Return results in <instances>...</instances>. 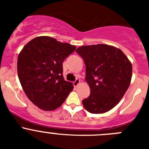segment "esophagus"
I'll list each match as a JSON object with an SVG mask.
<instances>
[{
	"label": "esophagus",
	"instance_id": "34e87169",
	"mask_svg": "<svg viewBox=\"0 0 149 149\" xmlns=\"http://www.w3.org/2000/svg\"><path fill=\"white\" fill-rule=\"evenodd\" d=\"M80 82H81V81H80V80H79V79H76L75 81H74L73 82V85H74V86H77V85H78L79 84H80Z\"/></svg>",
	"mask_w": 149,
	"mask_h": 149
}]
</instances>
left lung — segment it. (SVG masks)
Returning a JSON list of instances; mask_svg holds the SVG:
<instances>
[{
	"label": "left lung",
	"mask_w": 149,
	"mask_h": 149,
	"mask_svg": "<svg viewBox=\"0 0 149 149\" xmlns=\"http://www.w3.org/2000/svg\"><path fill=\"white\" fill-rule=\"evenodd\" d=\"M76 52L86 65L90 95L82 101L91 113H104L119 104L131 84L132 65L119 48L108 45L81 46Z\"/></svg>",
	"instance_id": "8db88e82"
}]
</instances>
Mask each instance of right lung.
Instances as JSON below:
<instances>
[{
	"label": "right lung",
	"mask_w": 149,
	"mask_h": 149,
	"mask_svg": "<svg viewBox=\"0 0 149 149\" xmlns=\"http://www.w3.org/2000/svg\"><path fill=\"white\" fill-rule=\"evenodd\" d=\"M74 45L49 36L30 41L18 54L17 70L27 98L46 111L58 108L73 89L63 75V62L73 53Z\"/></svg>",
	"instance_id": "add662e5"
}]
</instances>
